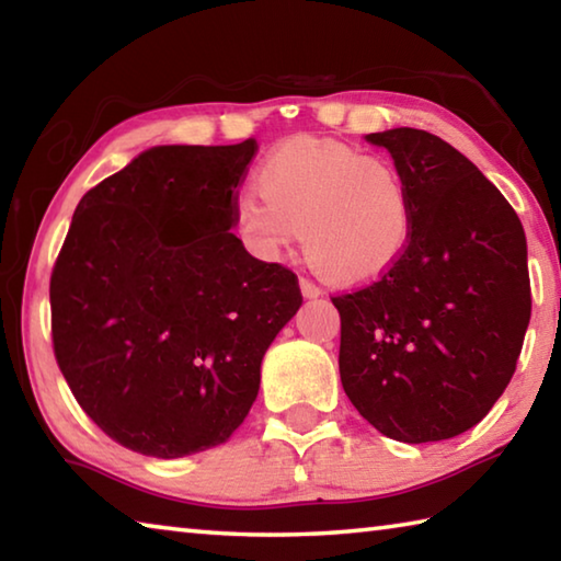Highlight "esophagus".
Instances as JSON below:
<instances>
[{
	"label": "esophagus",
	"instance_id": "esophagus-1",
	"mask_svg": "<svg viewBox=\"0 0 561 561\" xmlns=\"http://www.w3.org/2000/svg\"><path fill=\"white\" fill-rule=\"evenodd\" d=\"M299 289H301V294L307 299H317V297H321V289L317 287L314 282H309V279H299Z\"/></svg>",
	"mask_w": 561,
	"mask_h": 561
}]
</instances>
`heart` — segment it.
<instances>
[{
  "label": "heart",
  "instance_id": "b5f03b06",
  "mask_svg": "<svg viewBox=\"0 0 561 561\" xmlns=\"http://www.w3.org/2000/svg\"><path fill=\"white\" fill-rule=\"evenodd\" d=\"M260 193L237 197L232 222L247 250L279 260L301 240L314 267L341 284L378 279L413 237L403 175L381 158L324 138H291L264 158Z\"/></svg>",
  "mask_w": 561,
  "mask_h": 561
}]
</instances>
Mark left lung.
Listing matches in <instances>:
<instances>
[{"label": "left lung", "instance_id": "1", "mask_svg": "<svg viewBox=\"0 0 561 561\" xmlns=\"http://www.w3.org/2000/svg\"><path fill=\"white\" fill-rule=\"evenodd\" d=\"M413 201V237L368 287L334 297L339 374L356 411L401 443L478 425L515 374L529 324L527 240L517 213L433 133H368Z\"/></svg>", "mask_w": 561, "mask_h": 561}]
</instances>
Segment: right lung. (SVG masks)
<instances>
[{"label":"right lung","instance_id":"obj_1","mask_svg":"<svg viewBox=\"0 0 561 561\" xmlns=\"http://www.w3.org/2000/svg\"><path fill=\"white\" fill-rule=\"evenodd\" d=\"M254 153V138L148 148L76 207L51 272L54 354L123 448L170 460L222 445L301 307L294 272L230 232Z\"/></svg>","mask_w":561,"mask_h":561}]
</instances>
